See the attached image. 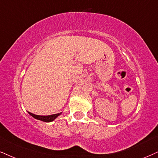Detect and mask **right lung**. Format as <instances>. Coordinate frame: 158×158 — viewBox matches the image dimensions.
<instances>
[{"instance_id": "obj_1", "label": "right lung", "mask_w": 158, "mask_h": 158, "mask_svg": "<svg viewBox=\"0 0 158 158\" xmlns=\"http://www.w3.org/2000/svg\"><path fill=\"white\" fill-rule=\"evenodd\" d=\"M28 114L31 116H33L34 118H36V119L42 121V122H52L53 120H55L56 118L59 116V115L61 114V113L52 114V115H49V116H40V115L34 114L31 112H28Z\"/></svg>"}]
</instances>
